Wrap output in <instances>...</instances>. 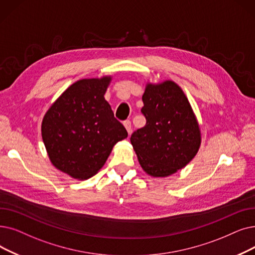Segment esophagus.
I'll use <instances>...</instances> for the list:
<instances>
[{"label":"esophagus","mask_w":255,"mask_h":255,"mask_svg":"<svg viewBox=\"0 0 255 255\" xmlns=\"http://www.w3.org/2000/svg\"><path fill=\"white\" fill-rule=\"evenodd\" d=\"M124 126H125L128 133H130V132H131V122H130V120L124 121Z\"/></svg>","instance_id":"obj_1"}]
</instances>
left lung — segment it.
Instances as JSON below:
<instances>
[{"label":"left lung","instance_id":"1","mask_svg":"<svg viewBox=\"0 0 255 255\" xmlns=\"http://www.w3.org/2000/svg\"><path fill=\"white\" fill-rule=\"evenodd\" d=\"M142 102L146 125L131 134L130 141L146 173L172 175L185 167L200 147V129L191 104L173 81L148 84Z\"/></svg>","mask_w":255,"mask_h":255}]
</instances>
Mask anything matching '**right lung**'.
Here are the masks:
<instances>
[{
  "mask_svg": "<svg viewBox=\"0 0 255 255\" xmlns=\"http://www.w3.org/2000/svg\"><path fill=\"white\" fill-rule=\"evenodd\" d=\"M110 77L72 84L45 115L41 135L49 157L63 173L87 179L100 170L127 130L104 99Z\"/></svg>",
  "mask_w": 255,
  "mask_h": 255,
  "instance_id": "right-lung-1",
  "label": "right lung"
}]
</instances>
